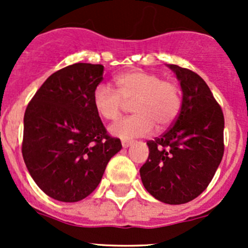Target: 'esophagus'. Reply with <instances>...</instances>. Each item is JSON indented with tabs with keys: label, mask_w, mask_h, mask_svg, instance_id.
<instances>
[{
	"label": "esophagus",
	"mask_w": 248,
	"mask_h": 248,
	"mask_svg": "<svg viewBox=\"0 0 248 248\" xmlns=\"http://www.w3.org/2000/svg\"><path fill=\"white\" fill-rule=\"evenodd\" d=\"M132 144H133V141H132V140H122V146L124 147L131 146Z\"/></svg>",
	"instance_id": "obj_1"
}]
</instances>
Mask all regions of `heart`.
I'll return each mask as SVG.
<instances>
[{"label": "heart", "mask_w": 248, "mask_h": 248, "mask_svg": "<svg viewBox=\"0 0 248 248\" xmlns=\"http://www.w3.org/2000/svg\"><path fill=\"white\" fill-rule=\"evenodd\" d=\"M116 90L98 85L92 94L97 114L104 120L119 119L127 104L134 115L111 124L110 133L122 139L147 136L155 124L157 129L170 127L181 109V90L174 80L141 69H132L115 78Z\"/></svg>", "instance_id": "heart-1"}]
</instances>
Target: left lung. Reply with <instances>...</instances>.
I'll return each instance as SVG.
<instances>
[{
  "instance_id": "1",
  "label": "left lung",
  "mask_w": 248,
  "mask_h": 248,
  "mask_svg": "<svg viewBox=\"0 0 248 248\" xmlns=\"http://www.w3.org/2000/svg\"><path fill=\"white\" fill-rule=\"evenodd\" d=\"M180 80L182 104L172 126L149 140L140 168L146 191L166 204L193 201L211 182L224 154V116L206 82L193 71L169 64Z\"/></svg>"
}]
</instances>
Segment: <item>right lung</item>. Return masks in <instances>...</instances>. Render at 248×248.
I'll return each mask as SVG.
<instances>
[{
	"mask_svg": "<svg viewBox=\"0 0 248 248\" xmlns=\"http://www.w3.org/2000/svg\"><path fill=\"white\" fill-rule=\"evenodd\" d=\"M103 73L102 64L64 67L43 82L25 111V164L37 186L56 201L74 202L90 196L122 147L92 103Z\"/></svg>",
	"mask_w": 248,
	"mask_h": 248,
	"instance_id": "right-lung-1",
	"label": "right lung"
}]
</instances>
